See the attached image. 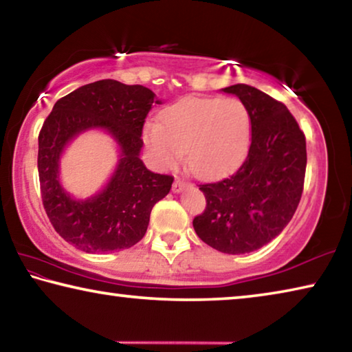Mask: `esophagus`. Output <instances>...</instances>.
<instances>
[{
    "mask_svg": "<svg viewBox=\"0 0 352 352\" xmlns=\"http://www.w3.org/2000/svg\"><path fill=\"white\" fill-rule=\"evenodd\" d=\"M184 186H186V182H184L183 178L177 177L174 184H172V190H174V192H180V190H182Z\"/></svg>",
    "mask_w": 352,
    "mask_h": 352,
    "instance_id": "34e87169",
    "label": "esophagus"
}]
</instances>
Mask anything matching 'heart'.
<instances>
[{"mask_svg":"<svg viewBox=\"0 0 352 352\" xmlns=\"http://www.w3.org/2000/svg\"><path fill=\"white\" fill-rule=\"evenodd\" d=\"M252 121L236 98H192L169 107L163 124L148 122L144 142L155 162L174 169L186 153L194 175L214 178L239 164L250 146Z\"/></svg>","mask_w":352,"mask_h":352,"instance_id":"b5f03b06","label":"heart"}]
</instances>
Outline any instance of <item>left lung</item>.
<instances>
[{
  "label": "left lung",
  "mask_w": 352,
  "mask_h": 352,
  "mask_svg": "<svg viewBox=\"0 0 352 352\" xmlns=\"http://www.w3.org/2000/svg\"><path fill=\"white\" fill-rule=\"evenodd\" d=\"M223 91L247 107L252 144L234 174L199 184L206 208L192 225L210 247L242 254L275 239L294 217L305 188L306 136L287 107L258 88L237 83Z\"/></svg>",
  "instance_id": "8db88e82"
}]
</instances>
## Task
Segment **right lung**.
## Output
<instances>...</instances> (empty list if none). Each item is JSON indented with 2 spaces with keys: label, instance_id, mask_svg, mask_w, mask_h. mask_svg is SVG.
I'll return each instance as SVG.
<instances>
[{
  "label": "right lung",
  "instance_id": "right-lung-1",
  "mask_svg": "<svg viewBox=\"0 0 352 352\" xmlns=\"http://www.w3.org/2000/svg\"><path fill=\"white\" fill-rule=\"evenodd\" d=\"M153 104L162 100L148 88L105 79L60 98L45 119L37 162L41 201L57 233L82 252L133 247L146 234L153 205L169 194L174 177L153 174L140 158L142 127ZM94 126L113 135L122 160L102 193L74 201L58 183V158L76 134Z\"/></svg>",
  "mask_w": 352,
  "mask_h": 352
}]
</instances>
